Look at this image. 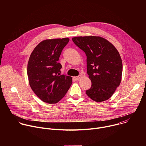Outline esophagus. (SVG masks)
<instances>
[{
	"instance_id": "obj_1",
	"label": "esophagus",
	"mask_w": 146,
	"mask_h": 146,
	"mask_svg": "<svg viewBox=\"0 0 146 146\" xmlns=\"http://www.w3.org/2000/svg\"><path fill=\"white\" fill-rule=\"evenodd\" d=\"M80 77H81V76L80 75V76H76V77H74V78H75L76 80H78L80 78Z\"/></svg>"
}]
</instances>
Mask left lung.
Here are the masks:
<instances>
[{
	"mask_svg": "<svg viewBox=\"0 0 146 146\" xmlns=\"http://www.w3.org/2000/svg\"><path fill=\"white\" fill-rule=\"evenodd\" d=\"M72 40L87 56V73L92 82L87 95L95 102L108 100L121 81L122 63L118 51L99 36L75 37Z\"/></svg>",
	"mask_w": 146,
	"mask_h": 146,
	"instance_id": "obj_1",
	"label": "left lung"
}]
</instances>
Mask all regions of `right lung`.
<instances>
[{
  "instance_id": "add662e5",
  "label": "right lung",
  "mask_w": 146,
  "mask_h": 146,
  "mask_svg": "<svg viewBox=\"0 0 146 146\" xmlns=\"http://www.w3.org/2000/svg\"><path fill=\"white\" fill-rule=\"evenodd\" d=\"M68 38L46 40L32 52L28 64L29 85L35 94L43 102H58L69 90L72 78L61 75L59 58L68 43Z\"/></svg>"
}]
</instances>
